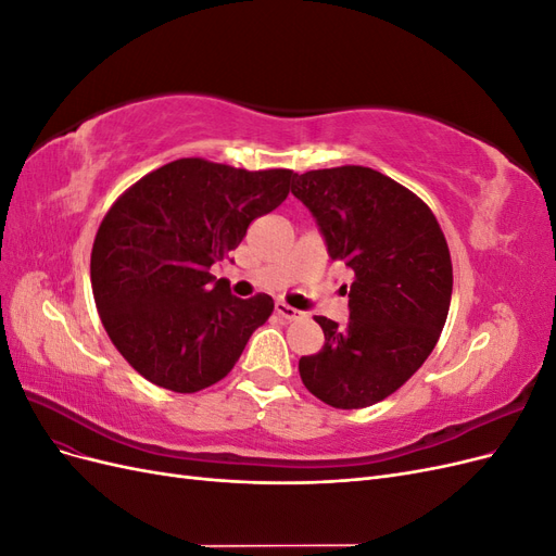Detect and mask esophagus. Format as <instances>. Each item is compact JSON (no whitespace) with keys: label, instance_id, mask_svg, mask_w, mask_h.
<instances>
[{"label":"esophagus","instance_id":"1","mask_svg":"<svg viewBox=\"0 0 556 556\" xmlns=\"http://www.w3.org/2000/svg\"><path fill=\"white\" fill-rule=\"evenodd\" d=\"M276 313L285 319V323H292V319L301 317V311H296V308H292L288 304H282V301H278V304H276Z\"/></svg>","mask_w":556,"mask_h":556}]
</instances>
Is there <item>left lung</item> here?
Here are the masks:
<instances>
[{
  "label": "left lung",
  "mask_w": 556,
  "mask_h": 556,
  "mask_svg": "<svg viewBox=\"0 0 556 556\" xmlns=\"http://www.w3.org/2000/svg\"><path fill=\"white\" fill-rule=\"evenodd\" d=\"M292 194L315 217L329 257L350 268L348 325L315 317L317 355L299 359L308 392L366 408L396 392L431 355L452 299L443 231L422 199L368 166L296 174Z\"/></svg>",
  "instance_id": "obj_1"
}]
</instances>
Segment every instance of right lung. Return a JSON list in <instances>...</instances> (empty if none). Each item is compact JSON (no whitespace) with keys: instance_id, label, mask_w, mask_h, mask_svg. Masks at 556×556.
<instances>
[{"instance_id":"right-lung-1","label":"right lung","mask_w":556,"mask_h":556,"mask_svg":"<svg viewBox=\"0 0 556 556\" xmlns=\"http://www.w3.org/2000/svg\"><path fill=\"white\" fill-rule=\"evenodd\" d=\"M294 176L185 157L115 201L97 231L90 278L104 329L134 371L180 394L231 371L274 299L233 296L211 266L282 204Z\"/></svg>"}]
</instances>
